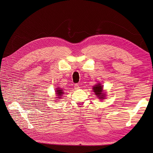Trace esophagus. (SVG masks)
<instances>
[{
	"label": "esophagus",
	"mask_w": 153,
	"mask_h": 153,
	"mask_svg": "<svg viewBox=\"0 0 153 153\" xmlns=\"http://www.w3.org/2000/svg\"><path fill=\"white\" fill-rule=\"evenodd\" d=\"M79 88H80V87H79V85L77 84H74V89H75L77 90V89H79Z\"/></svg>",
	"instance_id": "34e87169"
}]
</instances>
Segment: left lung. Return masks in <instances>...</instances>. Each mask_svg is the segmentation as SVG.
<instances>
[{
  "mask_svg": "<svg viewBox=\"0 0 153 153\" xmlns=\"http://www.w3.org/2000/svg\"><path fill=\"white\" fill-rule=\"evenodd\" d=\"M93 91H94L96 95H97V96L99 99H104L105 94L103 93L102 86L101 85V84H98L94 85V88H93Z\"/></svg>",
  "mask_w": 153,
  "mask_h": 153,
  "instance_id": "left-lung-1",
  "label": "left lung"
}]
</instances>
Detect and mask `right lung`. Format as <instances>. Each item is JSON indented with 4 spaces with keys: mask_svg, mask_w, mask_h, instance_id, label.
<instances>
[{
    "mask_svg": "<svg viewBox=\"0 0 153 153\" xmlns=\"http://www.w3.org/2000/svg\"><path fill=\"white\" fill-rule=\"evenodd\" d=\"M62 91H63L62 89H59V88H57V89H56V94H57V96H58V97H57L58 98H61V96H62V94H64V92H63Z\"/></svg>",
    "mask_w": 153,
    "mask_h": 153,
    "instance_id": "1",
    "label": "right lung"
}]
</instances>
